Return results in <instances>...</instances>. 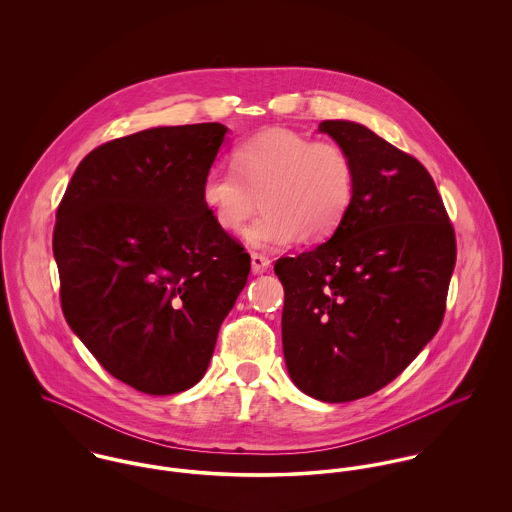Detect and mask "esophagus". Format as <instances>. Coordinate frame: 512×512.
I'll use <instances>...</instances> for the list:
<instances>
[{"label": "esophagus", "instance_id": "esophagus-1", "mask_svg": "<svg viewBox=\"0 0 512 512\" xmlns=\"http://www.w3.org/2000/svg\"><path fill=\"white\" fill-rule=\"evenodd\" d=\"M250 258H252V272H254V274H264V272H268V268H270V258H268V256L258 254V252H252Z\"/></svg>", "mask_w": 512, "mask_h": 512}]
</instances>
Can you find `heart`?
Masks as SVG:
<instances>
[{
	"label": "heart",
	"mask_w": 512,
	"mask_h": 512,
	"mask_svg": "<svg viewBox=\"0 0 512 512\" xmlns=\"http://www.w3.org/2000/svg\"><path fill=\"white\" fill-rule=\"evenodd\" d=\"M232 171L213 167L201 199L226 232H238L260 207L264 213L246 230L256 248H284L329 238L347 217L357 171L351 153L335 142L288 128L264 130L232 149Z\"/></svg>",
	"instance_id": "obj_1"
}]
</instances>
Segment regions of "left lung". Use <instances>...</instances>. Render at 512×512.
Listing matches in <instances>:
<instances>
[{
    "label": "left lung",
    "mask_w": 512,
    "mask_h": 512,
    "mask_svg": "<svg viewBox=\"0 0 512 512\" xmlns=\"http://www.w3.org/2000/svg\"><path fill=\"white\" fill-rule=\"evenodd\" d=\"M319 132L351 153L355 197L327 242L276 262L282 343L299 390L351 402L392 382L438 333L457 248L416 157L355 122L325 120Z\"/></svg>",
    "instance_id": "1"
}]
</instances>
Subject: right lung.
I'll return each mask as SVG.
<instances>
[{
  "label": "right lung",
  "mask_w": 512,
  "mask_h": 512,
  "mask_svg": "<svg viewBox=\"0 0 512 512\" xmlns=\"http://www.w3.org/2000/svg\"><path fill=\"white\" fill-rule=\"evenodd\" d=\"M226 128H151L92 149L57 209L61 307L114 378L146 394L197 384L244 290L250 254L201 185Z\"/></svg>",
  "instance_id": "obj_1"
}]
</instances>
